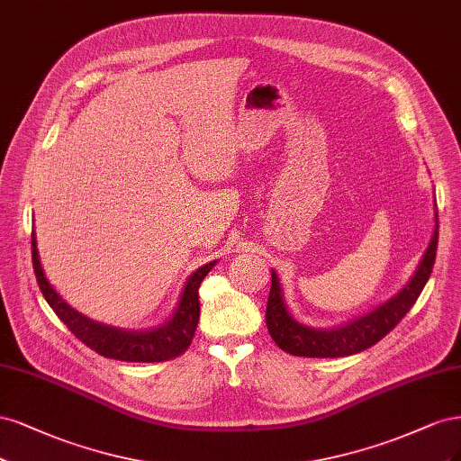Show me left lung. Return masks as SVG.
I'll return each instance as SVG.
<instances>
[{"instance_id": "1", "label": "left lung", "mask_w": 461, "mask_h": 461, "mask_svg": "<svg viewBox=\"0 0 461 461\" xmlns=\"http://www.w3.org/2000/svg\"><path fill=\"white\" fill-rule=\"evenodd\" d=\"M438 243V212L435 201V228L430 235L429 247L425 249L415 272L408 279V284L393 294L387 303L379 304L367 314L347 321L343 325L330 330L310 328L306 323L296 320L285 303L284 287L272 270V289L266 306V325L276 345L293 356H306V358H339V356H350L374 347L394 325L402 320L410 308L418 301L427 279L433 272Z\"/></svg>"}]
</instances>
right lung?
Instances as JSON below:
<instances>
[{
  "mask_svg": "<svg viewBox=\"0 0 461 461\" xmlns=\"http://www.w3.org/2000/svg\"><path fill=\"white\" fill-rule=\"evenodd\" d=\"M218 260L201 266L193 272L184 284L180 299L170 318L151 330H122L95 321L84 316L82 312L72 308L53 285L48 281L46 272L41 268L40 252L36 243V231H32V264L36 281L43 299L53 308L67 328L77 335L86 347H90L105 358L122 362H165L185 352L191 345L199 323V285Z\"/></svg>",
  "mask_w": 461,
  "mask_h": 461,
  "instance_id": "right-lung-1",
  "label": "right lung"
}]
</instances>
